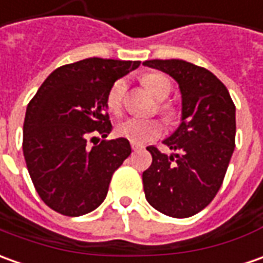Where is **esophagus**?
<instances>
[{
  "label": "esophagus",
  "instance_id": "34e87169",
  "mask_svg": "<svg viewBox=\"0 0 263 263\" xmlns=\"http://www.w3.org/2000/svg\"><path fill=\"white\" fill-rule=\"evenodd\" d=\"M131 148H132V149H134V151H138V149H141L142 146L138 145V144H134V142H132V144H131Z\"/></svg>",
  "mask_w": 263,
  "mask_h": 263
}]
</instances>
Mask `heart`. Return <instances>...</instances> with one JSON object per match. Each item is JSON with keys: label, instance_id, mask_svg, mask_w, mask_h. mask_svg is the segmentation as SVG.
<instances>
[{"label": "heart", "instance_id": "b5f03b06", "mask_svg": "<svg viewBox=\"0 0 263 263\" xmlns=\"http://www.w3.org/2000/svg\"><path fill=\"white\" fill-rule=\"evenodd\" d=\"M142 83L145 85L146 89L153 93L154 98L158 101H162L168 98L171 93V82L167 76L161 73H151L142 78ZM126 83L125 80H117L110 90H109L108 98H106V106L110 112L118 114L122 106V99H124ZM162 114L164 117L170 119L173 117V109L170 106H162ZM117 135L121 138L128 139L134 144H145L153 141L157 137H160L162 128L161 124L155 119H141V118H126L117 125Z\"/></svg>", "mask_w": 263, "mask_h": 263}]
</instances>
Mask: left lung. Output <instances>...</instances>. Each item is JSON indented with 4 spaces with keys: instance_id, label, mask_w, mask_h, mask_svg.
I'll return each instance as SVG.
<instances>
[{
    "instance_id": "8db88e82",
    "label": "left lung",
    "mask_w": 263,
    "mask_h": 263,
    "mask_svg": "<svg viewBox=\"0 0 263 263\" xmlns=\"http://www.w3.org/2000/svg\"><path fill=\"white\" fill-rule=\"evenodd\" d=\"M144 66L167 73L181 93V122L162 142L180 154L146 149L153 164L142 173L146 201L177 219L199 213L220 189L235 149L236 108L212 71L185 60H146Z\"/></svg>"
}]
</instances>
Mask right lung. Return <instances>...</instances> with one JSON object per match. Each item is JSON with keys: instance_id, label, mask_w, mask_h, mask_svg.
Masks as SVG:
<instances>
[{"instance_id": "add662e5", "label": "right lung", "mask_w": 263, "mask_h": 263, "mask_svg": "<svg viewBox=\"0 0 263 263\" xmlns=\"http://www.w3.org/2000/svg\"><path fill=\"white\" fill-rule=\"evenodd\" d=\"M139 63L90 57L64 64L28 103L23 128L27 168L39 196L57 213L78 217L98 209L114 171L131 154L128 139L102 141L89 148L87 138L110 134L109 90Z\"/></svg>"}]
</instances>
